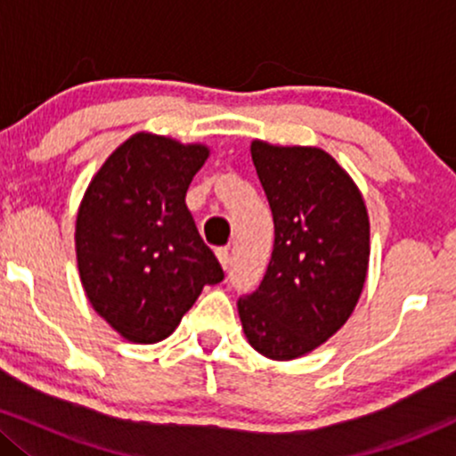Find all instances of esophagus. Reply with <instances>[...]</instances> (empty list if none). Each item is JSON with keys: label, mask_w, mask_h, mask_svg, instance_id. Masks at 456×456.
Segmentation results:
<instances>
[{"label": "esophagus", "mask_w": 456, "mask_h": 456, "mask_svg": "<svg viewBox=\"0 0 456 456\" xmlns=\"http://www.w3.org/2000/svg\"><path fill=\"white\" fill-rule=\"evenodd\" d=\"M216 257H218V261H221L223 270H227L229 264H232V255H229V250L227 248H218Z\"/></svg>", "instance_id": "obj_1"}]
</instances>
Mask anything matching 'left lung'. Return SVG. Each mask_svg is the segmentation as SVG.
<instances>
[{"label":"left lung","instance_id":"obj_1","mask_svg":"<svg viewBox=\"0 0 456 456\" xmlns=\"http://www.w3.org/2000/svg\"><path fill=\"white\" fill-rule=\"evenodd\" d=\"M250 156L270 203L274 248L238 313L259 354L294 360L352 315L369 270V214L352 177L323 150L253 141Z\"/></svg>","mask_w":456,"mask_h":456}]
</instances>
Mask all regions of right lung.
<instances>
[{"mask_svg":"<svg viewBox=\"0 0 456 456\" xmlns=\"http://www.w3.org/2000/svg\"><path fill=\"white\" fill-rule=\"evenodd\" d=\"M208 154L206 145L139 133L87 186L75 232L83 289L128 341L167 338L203 287L224 279L186 208Z\"/></svg>","mask_w":456,"mask_h":456,"instance_id":"right-lung-1","label":"right lung"}]
</instances>
